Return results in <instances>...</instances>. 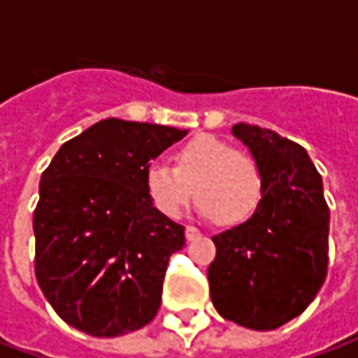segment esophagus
I'll return each instance as SVG.
<instances>
[{
    "instance_id": "esophagus-1",
    "label": "esophagus",
    "mask_w": 358,
    "mask_h": 358,
    "mask_svg": "<svg viewBox=\"0 0 358 358\" xmlns=\"http://www.w3.org/2000/svg\"><path fill=\"white\" fill-rule=\"evenodd\" d=\"M199 236H201V230H199V228H195V226H186V238H187V241L197 240Z\"/></svg>"
}]
</instances>
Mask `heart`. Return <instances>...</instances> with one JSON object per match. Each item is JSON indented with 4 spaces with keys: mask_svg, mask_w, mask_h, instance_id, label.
I'll use <instances>...</instances> for the list:
<instances>
[{
    "mask_svg": "<svg viewBox=\"0 0 358 358\" xmlns=\"http://www.w3.org/2000/svg\"><path fill=\"white\" fill-rule=\"evenodd\" d=\"M174 163L155 161L145 172L149 199L164 217L178 218L195 195L203 217L236 226L248 222L263 203V164L217 136L199 134L186 141Z\"/></svg>",
    "mask_w": 358,
    "mask_h": 358,
    "instance_id": "1",
    "label": "heart"
}]
</instances>
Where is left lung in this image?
I'll list each match as a JSON object with an SVG mask.
<instances>
[{
    "label": "left lung",
    "instance_id": "obj_1",
    "mask_svg": "<svg viewBox=\"0 0 358 358\" xmlns=\"http://www.w3.org/2000/svg\"><path fill=\"white\" fill-rule=\"evenodd\" d=\"M232 132L263 164L266 192L248 222L213 236L210 299L226 320L276 330L310 305L326 280L330 209L322 176L299 143L245 122Z\"/></svg>",
    "mask_w": 358,
    "mask_h": 358
}]
</instances>
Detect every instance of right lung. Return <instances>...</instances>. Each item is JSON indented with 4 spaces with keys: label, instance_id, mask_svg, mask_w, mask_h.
<instances>
[{
    "label": "right lung",
    "instance_id": "1",
    "mask_svg": "<svg viewBox=\"0 0 358 358\" xmlns=\"http://www.w3.org/2000/svg\"><path fill=\"white\" fill-rule=\"evenodd\" d=\"M187 130L105 118L65 141L40 180L34 272L66 324L95 338L140 330L161 307L184 226L153 207L151 161Z\"/></svg>",
    "mask_w": 358,
    "mask_h": 358
}]
</instances>
